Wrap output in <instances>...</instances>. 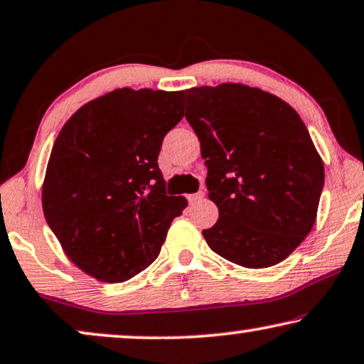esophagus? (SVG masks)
<instances>
[{"mask_svg":"<svg viewBox=\"0 0 364 364\" xmlns=\"http://www.w3.org/2000/svg\"><path fill=\"white\" fill-rule=\"evenodd\" d=\"M202 198H203V192L188 195V202H191V203H197V202H200V200H202Z\"/></svg>","mask_w":364,"mask_h":364,"instance_id":"obj_1","label":"esophagus"}]
</instances>
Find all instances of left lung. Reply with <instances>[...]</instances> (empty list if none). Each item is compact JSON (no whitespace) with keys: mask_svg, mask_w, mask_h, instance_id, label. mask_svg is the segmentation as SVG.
Instances as JSON below:
<instances>
[{"mask_svg":"<svg viewBox=\"0 0 364 364\" xmlns=\"http://www.w3.org/2000/svg\"><path fill=\"white\" fill-rule=\"evenodd\" d=\"M186 95L218 207L217 223L202 231L210 250L250 269L284 261L314 228L325 178L304 121L284 100L245 83Z\"/></svg>","mask_w":364,"mask_h":364,"instance_id":"obj_1","label":"left lung"}]
</instances>
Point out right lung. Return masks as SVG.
Listing matches in <instances>:
<instances>
[{
  "label": "right lung",
  "instance_id": "add662e5",
  "mask_svg": "<svg viewBox=\"0 0 364 364\" xmlns=\"http://www.w3.org/2000/svg\"><path fill=\"white\" fill-rule=\"evenodd\" d=\"M183 92L117 88L62 126L42 182V210L78 269L123 282L159 256L187 198L167 197L162 139L183 117Z\"/></svg>",
  "mask_w": 364,
  "mask_h": 364
}]
</instances>
